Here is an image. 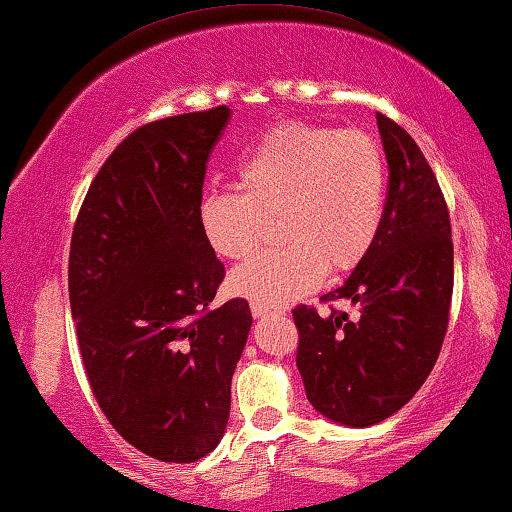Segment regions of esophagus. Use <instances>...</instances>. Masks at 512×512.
Listing matches in <instances>:
<instances>
[{"instance_id":"1","label":"esophagus","mask_w":512,"mask_h":512,"mask_svg":"<svg viewBox=\"0 0 512 512\" xmlns=\"http://www.w3.org/2000/svg\"><path fill=\"white\" fill-rule=\"evenodd\" d=\"M251 314H254L256 318H265V316H279V314H284V309H274V307L258 305V302H251Z\"/></svg>"}]
</instances>
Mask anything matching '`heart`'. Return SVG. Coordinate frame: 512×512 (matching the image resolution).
Returning a JSON list of instances; mask_svg holds the SVG:
<instances>
[{"label":"heart","instance_id":"heart-1","mask_svg":"<svg viewBox=\"0 0 512 512\" xmlns=\"http://www.w3.org/2000/svg\"><path fill=\"white\" fill-rule=\"evenodd\" d=\"M238 189L210 191L198 226L214 254L242 258L274 217L284 244L251 256L228 288L265 307H284L321 286L328 272L358 268L383 224L385 161L365 131L293 122L272 129L244 154Z\"/></svg>","mask_w":512,"mask_h":512}]
</instances>
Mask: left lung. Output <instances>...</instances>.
Instances as JSON below:
<instances>
[{
    "label": "left lung",
    "mask_w": 512,
    "mask_h": 512,
    "mask_svg": "<svg viewBox=\"0 0 512 512\" xmlns=\"http://www.w3.org/2000/svg\"><path fill=\"white\" fill-rule=\"evenodd\" d=\"M388 159V196L372 251L321 302L358 305L353 318L298 305V369L307 399L348 427L402 409L439 358L453 300L450 212L432 166L406 129L376 113Z\"/></svg>",
    "instance_id": "1"
}]
</instances>
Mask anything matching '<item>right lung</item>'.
<instances>
[{
	"label": "right lung",
	"instance_id": "obj_1",
	"mask_svg": "<svg viewBox=\"0 0 512 512\" xmlns=\"http://www.w3.org/2000/svg\"><path fill=\"white\" fill-rule=\"evenodd\" d=\"M228 117L217 106L129 133L71 235L69 300L87 381L117 434L161 462L217 448L251 328L247 300L212 307L226 270L198 226Z\"/></svg>",
	"mask_w": 512,
	"mask_h": 512
}]
</instances>
